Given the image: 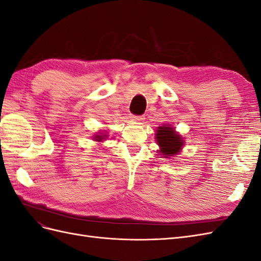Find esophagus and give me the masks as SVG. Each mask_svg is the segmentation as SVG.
<instances>
[{
  "label": "esophagus",
  "instance_id": "esophagus-1",
  "mask_svg": "<svg viewBox=\"0 0 261 261\" xmlns=\"http://www.w3.org/2000/svg\"><path fill=\"white\" fill-rule=\"evenodd\" d=\"M132 120L136 121V122H144L145 116L144 115H132Z\"/></svg>",
  "mask_w": 261,
  "mask_h": 261
}]
</instances>
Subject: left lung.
Segmentation results:
<instances>
[{
    "label": "left lung",
    "instance_id": "8db88e82",
    "mask_svg": "<svg viewBox=\"0 0 261 261\" xmlns=\"http://www.w3.org/2000/svg\"><path fill=\"white\" fill-rule=\"evenodd\" d=\"M156 143L160 146V152L164 158L176 154L184 145L181 137L170 126H162L156 130Z\"/></svg>",
    "mask_w": 261,
    "mask_h": 261
}]
</instances>
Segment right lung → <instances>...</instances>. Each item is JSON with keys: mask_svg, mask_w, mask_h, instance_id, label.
I'll return each instance as SVG.
<instances>
[{"mask_svg": "<svg viewBox=\"0 0 261 261\" xmlns=\"http://www.w3.org/2000/svg\"><path fill=\"white\" fill-rule=\"evenodd\" d=\"M94 138H96L98 141H100V140H102V138H105V137L103 136H100V135H97Z\"/></svg>", "mask_w": 261, "mask_h": 261, "instance_id": "1", "label": "right lung"}]
</instances>
